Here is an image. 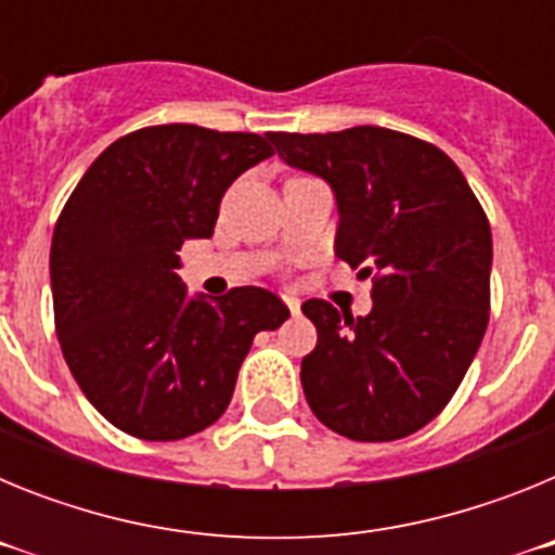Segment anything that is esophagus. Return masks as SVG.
I'll return each mask as SVG.
<instances>
[{
	"mask_svg": "<svg viewBox=\"0 0 555 555\" xmlns=\"http://www.w3.org/2000/svg\"><path fill=\"white\" fill-rule=\"evenodd\" d=\"M283 302H286V308L292 313H300V300H297L294 294H283Z\"/></svg>",
	"mask_w": 555,
	"mask_h": 555,
	"instance_id": "1",
	"label": "esophagus"
}]
</instances>
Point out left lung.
<instances>
[{"label": "left lung", "instance_id": "1", "mask_svg": "<svg viewBox=\"0 0 555 555\" xmlns=\"http://www.w3.org/2000/svg\"><path fill=\"white\" fill-rule=\"evenodd\" d=\"M292 169L331 185L336 255L372 281V311L325 300L302 313L317 347L302 358L306 400L356 442H391L428 425L467 375L489 322L492 230L439 146L386 127L267 132Z\"/></svg>", "mask_w": 555, "mask_h": 555}]
</instances>
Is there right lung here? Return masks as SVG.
<instances>
[{
	"label": "right lung",
	"instance_id": "obj_1",
	"mask_svg": "<svg viewBox=\"0 0 555 555\" xmlns=\"http://www.w3.org/2000/svg\"><path fill=\"white\" fill-rule=\"evenodd\" d=\"M272 155L267 135L158 125L88 166L52 235L55 327L82 395L119 430L175 442L214 425L258 331L288 308L267 288L189 294L180 247L210 238L224 191Z\"/></svg>",
	"mask_w": 555,
	"mask_h": 555
}]
</instances>
